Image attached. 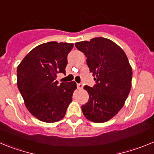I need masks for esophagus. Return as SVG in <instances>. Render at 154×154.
Returning a JSON list of instances; mask_svg holds the SVG:
<instances>
[{
	"label": "esophagus",
	"mask_w": 154,
	"mask_h": 154,
	"mask_svg": "<svg viewBox=\"0 0 154 154\" xmlns=\"http://www.w3.org/2000/svg\"><path fill=\"white\" fill-rule=\"evenodd\" d=\"M77 88H78V89H83V87H84V85H83V84H81V83H80V84H77Z\"/></svg>",
	"instance_id": "obj_1"
}]
</instances>
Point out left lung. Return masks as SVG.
I'll return each mask as SVG.
<instances>
[{"instance_id":"left-lung-1","label":"left lung","mask_w":154,"mask_h":154,"mask_svg":"<svg viewBox=\"0 0 154 154\" xmlns=\"http://www.w3.org/2000/svg\"><path fill=\"white\" fill-rule=\"evenodd\" d=\"M87 57V64L96 81L84 86L89 100L82 105L86 118L95 123L110 120L124 106L131 89L132 68L124 51L109 39L95 37L75 44Z\"/></svg>"}]
</instances>
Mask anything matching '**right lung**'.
I'll list each match as a JSON object with an SVG mask.
<instances>
[{
  "label": "right lung",
  "instance_id": "obj_1",
  "mask_svg": "<svg viewBox=\"0 0 154 154\" xmlns=\"http://www.w3.org/2000/svg\"><path fill=\"white\" fill-rule=\"evenodd\" d=\"M73 47V44L56 41L40 44L26 55L17 67V87L26 107L41 121H59L71 103L76 83L59 84L56 78L59 73H66L67 54Z\"/></svg>",
  "mask_w": 154,
  "mask_h": 154
}]
</instances>
